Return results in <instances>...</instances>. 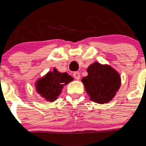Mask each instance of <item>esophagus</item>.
I'll return each instance as SVG.
<instances>
[{
    "mask_svg": "<svg viewBox=\"0 0 146 146\" xmlns=\"http://www.w3.org/2000/svg\"><path fill=\"white\" fill-rule=\"evenodd\" d=\"M73 76H74V77L75 78V79L77 80H79L80 77V74L79 72H74V74H73Z\"/></svg>",
    "mask_w": 146,
    "mask_h": 146,
    "instance_id": "34e87169",
    "label": "esophagus"
}]
</instances>
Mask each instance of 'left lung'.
Here are the masks:
<instances>
[{"instance_id":"left-lung-1","label":"left lung","mask_w":146,"mask_h":146,"mask_svg":"<svg viewBox=\"0 0 146 146\" xmlns=\"http://www.w3.org/2000/svg\"><path fill=\"white\" fill-rule=\"evenodd\" d=\"M88 75L82 82L90 99L99 104H104L113 99L121 86V77L109 65L95 62L87 69Z\"/></svg>"}]
</instances>
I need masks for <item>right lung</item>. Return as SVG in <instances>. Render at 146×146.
<instances>
[{"mask_svg":"<svg viewBox=\"0 0 146 146\" xmlns=\"http://www.w3.org/2000/svg\"><path fill=\"white\" fill-rule=\"evenodd\" d=\"M73 80V77L67 73H60L54 68L52 72H49L44 77L36 82V89L47 101L53 102L60 95L65 85Z\"/></svg>","mask_w":146,"mask_h":146,"instance_id":"right-lung-1","label":"right lung"}]
</instances>
